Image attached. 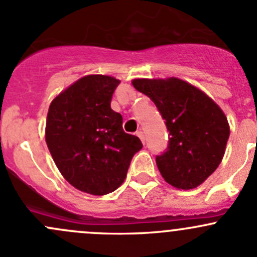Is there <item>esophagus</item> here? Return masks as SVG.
Listing matches in <instances>:
<instances>
[{"label": "esophagus", "instance_id": "esophagus-1", "mask_svg": "<svg viewBox=\"0 0 257 257\" xmlns=\"http://www.w3.org/2000/svg\"><path fill=\"white\" fill-rule=\"evenodd\" d=\"M136 135L140 137V139H141V141L145 144V135H144V132H142V131H137Z\"/></svg>", "mask_w": 257, "mask_h": 257}]
</instances>
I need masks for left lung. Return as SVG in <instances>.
I'll return each mask as SVG.
<instances>
[{
    "label": "left lung",
    "instance_id": "8db88e82",
    "mask_svg": "<svg viewBox=\"0 0 257 257\" xmlns=\"http://www.w3.org/2000/svg\"><path fill=\"white\" fill-rule=\"evenodd\" d=\"M135 89L147 95L165 120L168 146L156 156L165 181L193 189L218 168L230 130L220 107L203 91L177 78L135 79Z\"/></svg>",
    "mask_w": 257,
    "mask_h": 257
}]
</instances>
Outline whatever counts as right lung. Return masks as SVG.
Here are the masks:
<instances>
[{"label":"right lung","instance_id":"obj_1","mask_svg":"<svg viewBox=\"0 0 257 257\" xmlns=\"http://www.w3.org/2000/svg\"><path fill=\"white\" fill-rule=\"evenodd\" d=\"M120 81L88 75L58 95L47 116L46 141L65 179L81 192L109 194L125 181L141 140L126 134L122 116L111 109Z\"/></svg>","mask_w":257,"mask_h":257}]
</instances>
